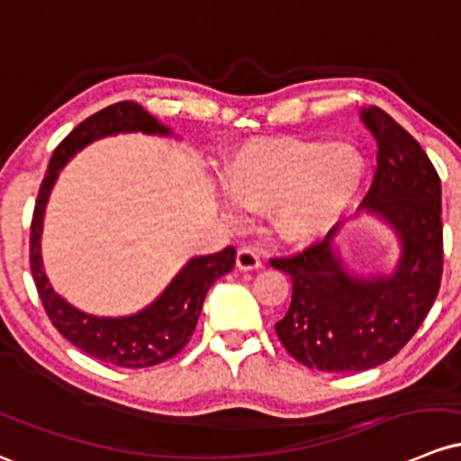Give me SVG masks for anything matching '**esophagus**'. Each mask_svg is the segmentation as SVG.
Instances as JSON below:
<instances>
[{
  "mask_svg": "<svg viewBox=\"0 0 461 461\" xmlns=\"http://www.w3.org/2000/svg\"><path fill=\"white\" fill-rule=\"evenodd\" d=\"M236 267L240 271L260 269L263 267V260H260V254L254 247H240L239 254H236Z\"/></svg>",
  "mask_w": 461,
  "mask_h": 461,
  "instance_id": "1",
  "label": "esophagus"
}]
</instances>
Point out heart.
I'll use <instances>...</instances> for the list:
<instances>
[{
	"label": "heart",
	"instance_id": "b5f03b06",
	"mask_svg": "<svg viewBox=\"0 0 461 461\" xmlns=\"http://www.w3.org/2000/svg\"><path fill=\"white\" fill-rule=\"evenodd\" d=\"M366 163L348 143L318 139H251L222 169V187L243 212H271L276 234L307 243L356 201Z\"/></svg>",
	"mask_w": 461,
	"mask_h": 461
}]
</instances>
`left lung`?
I'll return each mask as SVG.
<instances>
[{
    "label": "left lung",
    "mask_w": 461,
    "mask_h": 461,
    "mask_svg": "<svg viewBox=\"0 0 461 461\" xmlns=\"http://www.w3.org/2000/svg\"><path fill=\"white\" fill-rule=\"evenodd\" d=\"M377 141V167L365 207L400 240L393 274L353 276L324 240L289 258H271L289 274L292 304L276 333L309 369L357 373L391 360L413 338L442 283V185L422 145L384 110L365 108Z\"/></svg>",
    "instance_id": "8db88e82"
}]
</instances>
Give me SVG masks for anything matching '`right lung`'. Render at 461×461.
<instances>
[{
	"instance_id": "obj_1",
	"label": "right lung",
	"mask_w": 461,
	"mask_h": 461,
	"mask_svg": "<svg viewBox=\"0 0 461 461\" xmlns=\"http://www.w3.org/2000/svg\"><path fill=\"white\" fill-rule=\"evenodd\" d=\"M121 132L161 134V137L172 134L166 125L158 123L152 114L145 113L141 105L132 101H119L81 121L64 141L57 145L41 187H39L35 214L31 222V271L48 318L68 342L101 362H110L123 369H143V366H154L169 360L190 342L198 316H201L203 300L221 276L234 269L236 249L225 247L218 254L192 258L149 307L125 318L92 316L72 307L52 289L48 276L43 274L41 260L43 214H46L52 185L61 167L86 145Z\"/></svg>"
}]
</instances>
